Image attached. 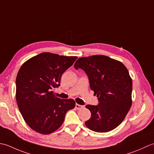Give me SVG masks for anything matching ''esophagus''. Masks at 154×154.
Masks as SVG:
<instances>
[{
  "label": "esophagus",
  "instance_id": "1",
  "mask_svg": "<svg viewBox=\"0 0 154 154\" xmlns=\"http://www.w3.org/2000/svg\"><path fill=\"white\" fill-rule=\"evenodd\" d=\"M83 108H84L83 106L78 104V103H76V108L77 109H80Z\"/></svg>",
  "mask_w": 154,
  "mask_h": 154
}]
</instances>
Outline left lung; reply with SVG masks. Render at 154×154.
I'll return each mask as SVG.
<instances>
[{
    "mask_svg": "<svg viewBox=\"0 0 154 154\" xmlns=\"http://www.w3.org/2000/svg\"><path fill=\"white\" fill-rule=\"evenodd\" d=\"M74 68L85 71L98 106L87 105L91 118L85 122L90 130L108 132L120 125L132 104V80L127 68L116 60L103 55L78 58Z\"/></svg>",
    "mask_w": 154,
    "mask_h": 154,
    "instance_id": "1",
    "label": "left lung"
}]
</instances>
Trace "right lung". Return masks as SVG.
<instances>
[{"label": "right lung", "instance_id": "obj_1", "mask_svg": "<svg viewBox=\"0 0 154 154\" xmlns=\"http://www.w3.org/2000/svg\"><path fill=\"white\" fill-rule=\"evenodd\" d=\"M77 58L42 52L21 66L16 79V100L24 121L34 131L54 132L63 124L66 112L74 108V100L58 98L52 90Z\"/></svg>", "mask_w": 154, "mask_h": 154}]
</instances>
